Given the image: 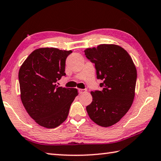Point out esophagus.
Wrapping results in <instances>:
<instances>
[{
	"label": "esophagus",
	"instance_id": "obj_1",
	"mask_svg": "<svg viewBox=\"0 0 161 161\" xmlns=\"http://www.w3.org/2000/svg\"><path fill=\"white\" fill-rule=\"evenodd\" d=\"M86 92H87L86 89H78V92H79V94H83Z\"/></svg>",
	"mask_w": 161,
	"mask_h": 161
}]
</instances>
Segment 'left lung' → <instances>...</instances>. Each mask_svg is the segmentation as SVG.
<instances>
[{
  "label": "left lung",
  "instance_id": "obj_1",
  "mask_svg": "<svg viewBox=\"0 0 161 161\" xmlns=\"http://www.w3.org/2000/svg\"><path fill=\"white\" fill-rule=\"evenodd\" d=\"M95 64L102 90L91 92L92 102L86 107L90 119L102 127L118 123L132 106L135 97L137 69L126 50L116 45L102 44L84 51Z\"/></svg>",
  "mask_w": 161,
  "mask_h": 161
}]
</instances>
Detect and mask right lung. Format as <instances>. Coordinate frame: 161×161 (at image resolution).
<instances>
[{
    "label": "right lung",
    "instance_id": "add662e5",
    "mask_svg": "<svg viewBox=\"0 0 161 161\" xmlns=\"http://www.w3.org/2000/svg\"><path fill=\"white\" fill-rule=\"evenodd\" d=\"M71 53L54 47L39 48L21 66V99L27 113L41 126L54 128L61 125L78 95L77 89L56 84L66 75V59Z\"/></svg>",
    "mask_w": 161,
    "mask_h": 161
}]
</instances>
